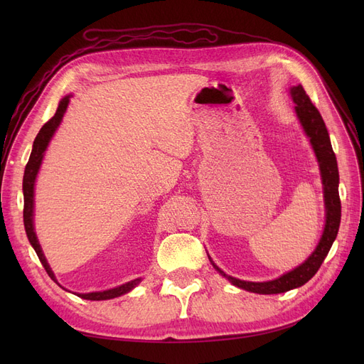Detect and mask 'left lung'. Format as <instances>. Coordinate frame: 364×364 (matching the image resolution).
Returning a JSON list of instances; mask_svg holds the SVG:
<instances>
[{
  "label": "left lung",
  "mask_w": 364,
  "mask_h": 364,
  "mask_svg": "<svg viewBox=\"0 0 364 364\" xmlns=\"http://www.w3.org/2000/svg\"><path fill=\"white\" fill-rule=\"evenodd\" d=\"M290 95L294 103V112L297 119L305 132V135L310 139V144L314 150L316 159L318 162V170H321V179L323 185V203H325V226L321 240L302 264L294 267L293 270L281 274L279 278L264 282H252L241 281L234 277H229L208 255L213 267L225 277L230 284L238 289H243L258 294H278L289 291L293 289L301 287L305 282L310 281L318 267L322 266L323 259L326 258L329 249H331L334 240L338 232L340 217H341V205L338 197V168L337 159L333 151L331 139H329L326 126L323 123L322 115L318 114L317 107L311 103L310 97L306 95L302 85H296L290 87Z\"/></svg>",
  "instance_id": "8db88e82"
}]
</instances>
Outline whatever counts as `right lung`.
Here are the masks:
<instances>
[{
  "label": "right lung",
  "mask_w": 364,
  "mask_h": 364,
  "mask_svg": "<svg viewBox=\"0 0 364 364\" xmlns=\"http://www.w3.org/2000/svg\"><path fill=\"white\" fill-rule=\"evenodd\" d=\"M73 95L68 94V95H65L62 98V100L59 102L56 114H54V117L42 126V129L39 130V134L36 135L35 141H33V149H31V153H30V159H28V162L26 165L24 179H23L24 228H26V234H27V238L30 241L31 247L35 249L39 261L42 262L43 269L47 270L48 277L54 282H58V279H56V277H54V273H53V270L50 267V264H48L46 255H43L42 247L39 245V240H38L36 232H35V223H33V215H35V183H36L39 168H41V165H42V159H43V156H46L47 147L50 144L51 138L54 136V134H56L58 127L62 123L63 115H65V112H67V107L70 105V98ZM141 281H142V278H136V279L129 281V282H126L123 285H118V287H115V289H109V290H103V291H91V293H74V294L82 297V299H87V301H107V299H114V297H118V296H123V294L129 293L130 290H134ZM60 287H62V285H60Z\"/></svg>",
  "instance_id": "right-lung-1"
}]
</instances>
